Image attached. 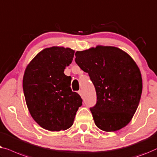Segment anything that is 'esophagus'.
Listing matches in <instances>:
<instances>
[{
	"instance_id": "obj_1",
	"label": "esophagus",
	"mask_w": 157,
	"mask_h": 157,
	"mask_svg": "<svg viewBox=\"0 0 157 157\" xmlns=\"http://www.w3.org/2000/svg\"><path fill=\"white\" fill-rule=\"evenodd\" d=\"M78 94H79V95H80L81 97L83 96V92H82V90H79V91H78Z\"/></svg>"
}]
</instances>
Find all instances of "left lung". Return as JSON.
<instances>
[{
    "label": "left lung",
    "instance_id": "8db88e82",
    "mask_svg": "<svg viewBox=\"0 0 157 157\" xmlns=\"http://www.w3.org/2000/svg\"><path fill=\"white\" fill-rule=\"evenodd\" d=\"M75 57L95 87L98 101L90 111L97 127L105 132L126 127L137 109L142 92V74L135 61L113 46L97 45L77 51Z\"/></svg>",
    "mask_w": 157,
    "mask_h": 157
}]
</instances>
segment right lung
<instances>
[{
	"mask_svg": "<svg viewBox=\"0 0 157 157\" xmlns=\"http://www.w3.org/2000/svg\"><path fill=\"white\" fill-rule=\"evenodd\" d=\"M74 53L70 48H45L24 72L23 87L28 109L35 122L48 131L69 129L82 105L80 96L70 88L71 77L64 74Z\"/></svg>",
	"mask_w": 157,
	"mask_h": 157,
	"instance_id": "1",
	"label": "right lung"
}]
</instances>
